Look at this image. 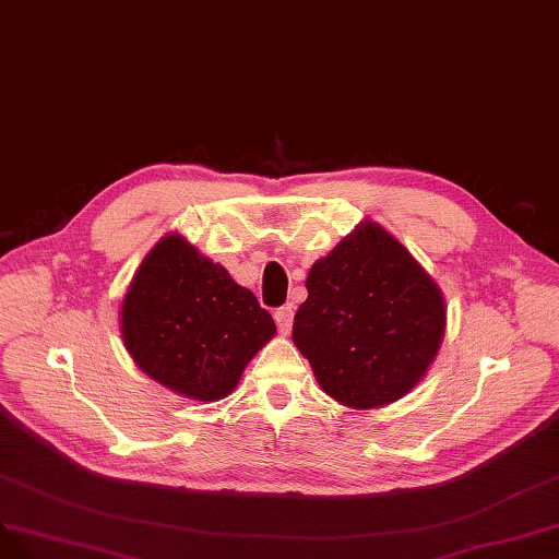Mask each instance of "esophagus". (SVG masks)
<instances>
[{
    "mask_svg": "<svg viewBox=\"0 0 559 559\" xmlns=\"http://www.w3.org/2000/svg\"><path fill=\"white\" fill-rule=\"evenodd\" d=\"M274 318H276L278 332H281L283 336L290 334V330H293V320H295V311H293V306H281V309H276Z\"/></svg>",
    "mask_w": 559,
    "mask_h": 559,
    "instance_id": "1",
    "label": "esophagus"
}]
</instances>
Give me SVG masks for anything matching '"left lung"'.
Instances as JSON below:
<instances>
[{"instance_id":"obj_1","label":"left lung","mask_w":559,"mask_h":559,"mask_svg":"<svg viewBox=\"0 0 559 559\" xmlns=\"http://www.w3.org/2000/svg\"><path fill=\"white\" fill-rule=\"evenodd\" d=\"M306 290L293 341L334 402L383 408L423 381L443 341L445 299L385 227L359 223L311 266Z\"/></svg>"}]
</instances>
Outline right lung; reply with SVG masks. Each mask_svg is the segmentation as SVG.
<instances>
[{
  "label": "right lung",
  "instance_id": "obj_1",
  "mask_svg": "<svg viewBox=\"0 0 559 559\" xmlns=\"http://www.w3.org/2000/svg\"><path fill=\"white\" fill-rule=\"evenodd\" d=\"M118 318L134 365L192 402L227 397L276 334L255 295L178 231L143 258Z\"/></svg>",
  "mask_w": 559,
  "mask_h": 559
}]
</instances>
